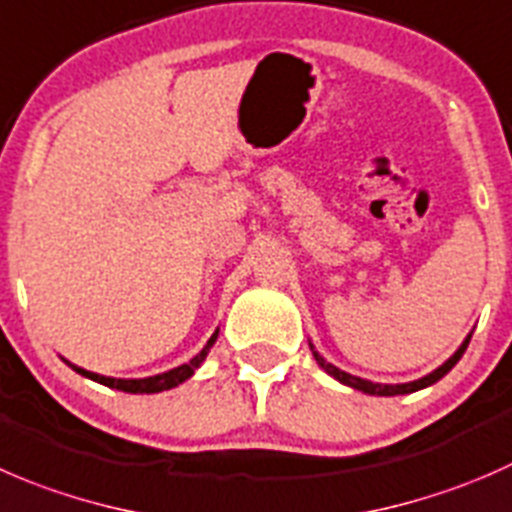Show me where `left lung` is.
I'll list each match as a JSON object with an SVG mask.
<instances>
[{
  "label": "left lung",
  "instance_id": "1",
  "mask_svg": "<svg viewBox=\"0 0 512 512\" xmlns=\"http://www.w3.org/2000/svg\"><path fill=\"white\" fill-rule=\"evenodd\" d=\"M468 342H470V335L465 337L463 342H460L458 350H455L453 355H450L448 360L443 362V365L435 367V370L428 372V375L418 377V380H413V382H400V385H382V382H372V380H365V377L350 375V372L340 370V367H335V365H332V362H327L325 357H322L320 352L315 350V345H312V342H310V350H312V355H315L317 365H320L322 370L327 372V375L335 377L337 382H342V385H347V388H355V390H360V393H365V395H382V398H393V395H408V393H415V390L430 388L433 382H438L440 377L448 375V372L455 367V362H458L460 357H463V352H465V347H468Z\"/></svg>",
  "mask_w": 512,
  "mask_h": 512
}]
</instances>
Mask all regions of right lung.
<instances>
[{
    "label": "right lung",
    "instance_id": "obj_1",
    "mask_svg": "<svg viewBox=\"0 0 512 512\" xmlns=\"http://www.w3.org/2000/svg\"><path fill=\"white\" fill-rule=\"evenodd\" d=\"M217 332H220V327L212 332V337L207 340V345L202 347V350L197 352L190 362H185V365H180V367H172V370H167V372H160V375H150V377H107V375H97V372L84 370V367L72 365V362L64 360V357L62 360L67 362L74 372H79L82 377H89V380L99 382V385H107V388L122 390V393H132V395H145V393L152 395V393H162V390H172V388H177V385H182L185 380H190V377L195 375L197 367L205 362L210 347L215 345Z\"/></svg>",
    "mask_w": 512,
    "mask_h": 512
}]
</instances>
